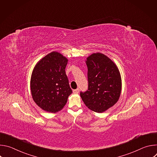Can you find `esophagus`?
I'll return each instance as SVG.
<instances>
[{"label":"esophagus","mask_w":157,"mask_h":157,"mask_svg":"<svg viewBox=\"0 0 157 157\" xmlns=\"http://www.w3.org/2000/svg\"><path fill=\"white\" fill-rule=\"evenodd\" d=\"M79 92V89L78 88L76 89H74V90H73V93L76 94V93H78Z\"/></svg>","instance_id":"obj_1"}]
</instances>
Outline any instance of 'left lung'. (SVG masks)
Wrapping results in <instances>:
<instances>
[{"label": "left lung", "mask_w": 157, "mask_h": 157, "mask_svg": "<svg viewBox=\"0 0 157 157\" xmlns=\"http://www.w3.org/2000/svg\"><path fill=\"white\" fill-rule=\"evenodd\" d=\"M86 63L88 89L80 96L89 109L101 113L118 101L122 89L121 75L116 64L104 54L93 53Z\"/></svg>", "instance_id": "1"}]
</instances>
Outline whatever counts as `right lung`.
Masks as SVG:
<instances>
[{"label": "right lung", "instance_id": "add662e5", "mask_svg": "<svg viewBox=\"0 0 157 157\" xmlns=\"http://www.w3.org/2000/svg\"><path fill=\"white\" fill-rule=\"evenodd\" d=\"M68 61L59 53L53 52L35 65L30 81L31 93L35 102L43 110L57 113L72 93L65 72Z\"/></svg>", "mask_w": 157, "mask_h": 157}]
</instances>
